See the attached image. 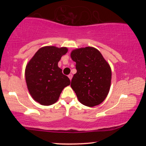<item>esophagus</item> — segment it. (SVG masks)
<instances>
[{
    "mask_svg": "<svg viewBox=\"0 0 146 146\" xmlns=\"http://www.w3.org/2000/svg\"><path fill=\"white\" fill-rule=\"evenodd\" d=\"M68 78L70 79V80H71L72 78H73V75H72V74H69V75H68Z\"/></svg>",
    "mask_w": 146,
    "mask_h": 146,
    "instance_id": "34e87169",
    "label": "esophagus"
}]
</instances>
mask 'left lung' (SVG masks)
Instances as JSON below:
<instances>
[{"label": "left lung", "mask_w": 146, "mask_h": 146, "mask_svg": "<svg viewBox=\"0 0 146 146\" xmlns=\"http://www.w3.org/2000/svg\"><path fill=\"white\" fill-rule=\"evenodd\" d=\"M71 57L77 69L71 86L79 102L88 107L100 104L106 98L111 84L109 64L99 50L92 46L73 49Z\"/></svg>", "instance_id": "8db88e82"}]
</instances>
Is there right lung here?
I'll list each match as a JSON object with an SVG mask.
<instances>
[{"label": "right lung", "mask_w": 146, "mask_h": 146, "mask_svg": "<svg viewBox=\"0 0 146 146\" xmlns=\"http://www.w3.org/2000/svg\"><path fill=\"white\" fill-rule=\"evenodd\" d=\"M67 51L66 47L43 46L27 64L25 79L28 90L33 100L41 105L56 103L62 90L71 84L69 78L62 73L58 65Z\"/></svg>", "instance_id": "1"}]
</instances>
